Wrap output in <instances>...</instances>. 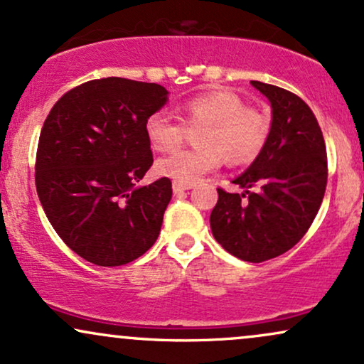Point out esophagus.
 Returning <instances> with one entry per match:
<instances>
[{"mask_svg":"<svg viewBox=\"0 0 364 364\" xmlns=\"http://www.w3.org/2000/svg\"><path fill=\"white\" fill-rule=\"evenodd\" d=\"M190 188H191V185H183V183H176V181L173 183V191H174V193H181V191L190 190Z\"/></svg>","mask_w":364,"mask_h":364,"instance_id":"esophagus-1","label":"esophagus"}]
</instances>
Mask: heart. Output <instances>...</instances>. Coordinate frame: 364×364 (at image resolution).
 Returning a JSON list of instances; mask_svg holds the SVG:
<instances>
[{"label": "heart", "instance_id": "obj_1", "mask_svg": "<svg viewBox=\"0 0 364 364\" xmlns=\"http://www.w3.org/2000/svg\"><path fill=\"white\" fill-rule=\"evenodd\" d=\"M186 127H202L196 133L200 149L178 150L157 161V173L183 185L215 171L223 162L248 164L260 156L270 135V119L262 111L245 104V99L228 89H214L193 95L181 104ZM164 111L145 119V135L154 149L168 152L181 145L186 128Z\"/></svg>", "mask_w": 364, "mask_h": 364}]
</instances>
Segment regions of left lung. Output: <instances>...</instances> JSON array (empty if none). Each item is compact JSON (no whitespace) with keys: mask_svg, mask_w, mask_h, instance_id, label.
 Masks as SVG:
<instances>
[{"mask_svg":"<svg viewBox=\"0 0 364 364\" xmlns=\"http://www.w3.org/2000/svg\"><path fill=\"white\" fill-rule=\"evenodd\" d=\"M270 101L272 127L265 147L237 176L245 193L217 188L212 235L225 252L260 263L286 253L306 235L327 186V149L315 114L301 97L252 80Z\"/></svg>","mask_w":364,"mask_h":364,"instance_id":"8db88e82","label":"left lung"}]
</instances>
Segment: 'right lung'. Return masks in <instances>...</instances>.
<instances>
[{"mask_svg":"<svg viewBox=\"0 0 364 364\" xmlns=\"http://www.w3.org/2000/svg\"><path fill=\"white\" fill-rule=\"evenodd\" d=\"M162 85L107 77L68 90L41 129L36 188L49 223L83 260L119 267L156 243L173 186L136 188L152 166L145 119L168 102Z\"/></svg>","mask_w":364,"mask_h":364,"instance_id":"obj_1","label":"right lung"}]
</instances>
